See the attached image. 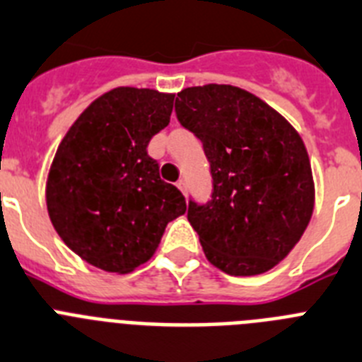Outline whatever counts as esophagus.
Wrapping results in <instances>:
<instances>
[{
	"label": "esophagus",
	"instance_id": "34e87169",
	"mask_svg": "<svg viewBox=\"0 0 362 362\" xmlns=\"http://www.w3.org/2000/svg\"><path fill=\"white\" fill-rule=\"evenodd\" d=\"M177 187L182 191V193L187 194V191H185V180H178V182H177Z\"/></svg>",
	"mask_w": 362,
	"mask_h": 362
}]
</instances>
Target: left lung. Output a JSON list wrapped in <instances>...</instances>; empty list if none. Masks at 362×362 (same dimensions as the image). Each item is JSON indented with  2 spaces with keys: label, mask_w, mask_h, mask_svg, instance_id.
Instances as JSON below:
<instances>
[{
  "label": "left lung",
  "mask_w": 362,
  "mask_h": 362,
  "mask_svg": "<svg viewBox=\"0 0 362 362\" xmlns=\"http://www.w3.org/2000/svg\"><path fill=\"white\" fill-rule=\"evenodd\" d=\"M175 112L209 162L211 199L187 207L207 260L235 276L272 269L300 240L313 213L303 138L268 103L233 86L187 87Z\"/></svg>",
  "instance_id": "1"
}]
</instances>
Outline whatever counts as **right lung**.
<instances>
[{
	"label": "right lung",
	"mask_w": 362,
	"mask_h": 362,
	"mask_svg": "<svg viewBox=\"0 0 362 362\" xmlns=\"http://www.w3.org/2000/svg\"><path fill=\"white\" fill-rule=\"evenodd\" d=\"M175 94L118 87L94 100L59 144L47 178L50 222L78 257L129 273L184 215V194L160 178L149 140L168 127Z\"/></svg>",
	"instance_id": "add662e5"
}]
</instances>
